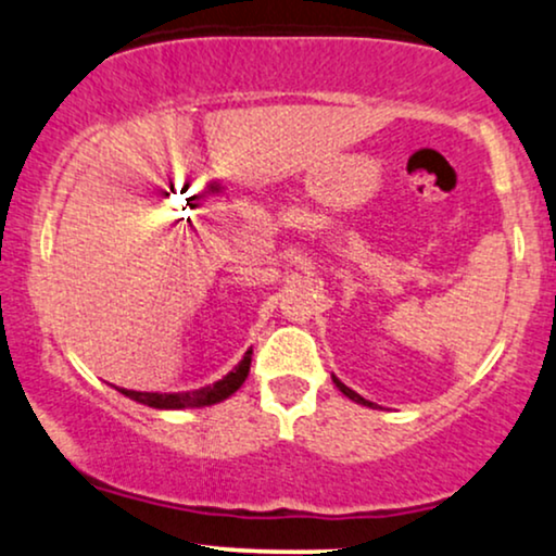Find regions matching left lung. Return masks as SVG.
Segmentation results:
<instances>
[{"instance_id": "1", "label": "left lung", "mask_w": 556, "mask_h": 556, "mask_svg": "<svg viewBox=\"0 0 556 556\" xmlns=\"http://www.w3.org/2000/svg\"><path fill=\"white\" fill-rule=\"evenodd\" d=\"M331 380H333V386H337L339 391H342L346 399H352V401H354V404H363V406H370V409H376V404H372V401H367V399L359 396L357 391H352V388H346V386L342 383V380H339L337 376H331Z\"/></svg>"}]
</instances>
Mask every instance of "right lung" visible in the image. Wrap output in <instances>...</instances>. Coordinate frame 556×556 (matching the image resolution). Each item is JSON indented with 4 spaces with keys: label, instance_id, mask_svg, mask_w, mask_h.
I'll list each match as a JSON object with an SVG mask.
<instances>
[{
    "label": "right lung",
    "instance_id": "add662e5",
    "mask_svg": "<svg viewBox=\"0 0 556 556\" xmlns=\"http://www.w3.org/2000/svg\"><path fill=\"white\" fill-rule=\"evenodd\" d=\"M251 354L249 350L243 359L232 367L223 380H214L212 386L197 388V391H178V393H147V391H129V388H118L126 399L137 401V404L152 406V409H202V406H214L219 401L230 399L240 386L245 383L251 370Z\"/></svg>",
    "mask_w": 556,
    "mask_h": 556
}]
</instances>
